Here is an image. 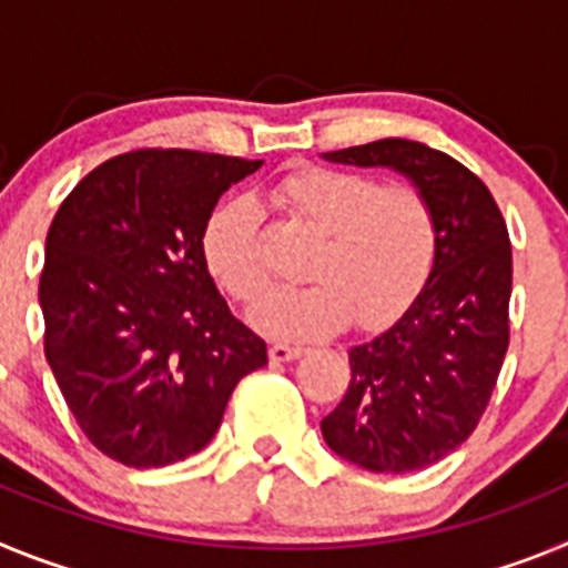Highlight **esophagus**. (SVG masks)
Masks as SVG:
<instances>
[{
	"mask_svg": "<svg viewBox=\"0 0 568 568\" xmlns=\"http://www.w3.org/2000/svg\"><path fill=\"white\" fill-rule=\"evenodd\" d=\"M307 353L304 346H290V344H273L270 346V361H275V364H284V361H295L301 358V355Z\"/></svg>",
	"mask_w": 568,
	"mask_h": 568,
	"instance_id": "esophagus-1",
	"label": "esophagus"
}]
</instances>
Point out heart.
<instances>
[{
    "label": "heart",
    "instance_id": "obj_1",
    "mask_svg": "<svg viewBox=\"0 0 568 568\" xmlns=\"http://www.w3.org/2000/svg\"><path fill=\"white\" fill-rule=\"evenodd\" d=\"M270 199L321 235L307 261V287L275 290L250 313L261 333L287 341L333 335L353 318L358 329L398 321L438 258V219L413 184H378L355 170L301 164L281 175ZM202 255L219 287L250 304L270 284L261 213L235 195L210 213Z\"/></svg>",
    "mask_w": 568,
    "mask_h": 568
}]
</instances>
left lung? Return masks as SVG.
Instances as JSON below:
<instances>
[{
    "label": "left lung",
    "mask_w": 568,
    "mask_h": 568,
    "mask_svg": "<svg viewBox=\"0 0 568 568\" xmlns=\"http://www.w3.org/2000/svg\"><path fill=\"white\" fill-rule=\"evenodd\" d=\"M324 155L409 175L438 219L424 293L386 333L349 349L353 381L321 420L327 446L349 464L424 469L475 433L498 384L509 349V230L489 187L440 150L381 139Z\"/></svg>",
    "instance_id": "8db88e82"
}]
</instances>
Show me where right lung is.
<instances>
[{
	"label": "right lung",
	"mask_w": 568,
	"mask_h": 568,
	"mask_svg": "<svg viewBox=\"0 0 568 568\" xmlns=\"http://www.w3.org/2000/svg\"><path fill=\"white\" fill-rule=\"evenodd\" d=\"M261 162L199 150L113 155L50 222L39 304L44 358L84 438L135 469L213 440L235 384L267 364L264 338L215 290L202 230Z\"/></svg>",
	"instance_id": "add662e5"
}]
</instances>
